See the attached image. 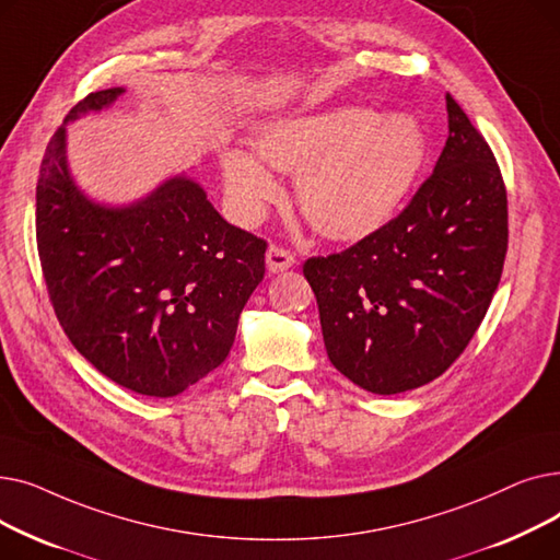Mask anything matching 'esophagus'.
Returning <instances> with one entry per match:
<instances>
[{"instance_id": "obj_1", "label": "esophagus", "mask_w": 560, "mask_h": 560, "mask_svg": "<svg viewBox=\"0 0 560 560\" xmlns=\"http://www.w3.org/2000/svg\"><path fill=\"white\" fill-rule=\"evenodd\" d=\"M265 265H268V272L270 275H279V272H285L288 268H292V265H295V256H292L290 252H285L283 247L270 245L268 254H265Z\"/></svg>"}]
</instances>
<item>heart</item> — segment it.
<instances>
[{"instance_id": "b5f03b06", "label": "heart", "mask_w": 560, "mask_h": 560, "mask_svg": "<svg viewBox=\"0 0 560 560\" xmlns=\"http://www.w3.org/2000/svg\"><path fill=\"white\" fill-rule=\"evenodd\" d=\"M254 154H222V182L233 213L256 222L279 197L265 167L295 172V199L331 241H361L384 229L413 192L429 140L418 117L336 106L279 117L254 131Z\"/></svg>"}]
</instances>
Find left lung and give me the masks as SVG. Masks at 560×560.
<instances>
[{"mask_svg": "<svg viewBox=\"0 0 560 560\" xmlns=\"http://www.w3.org/2000/svg\"><path fill=\"white\" fill-rule=\"evenodd\" d=\"M433 174L384 229L304 262L334 368L374 395L420 388L477 334L509 247L506 188L483 136L447 93Z\"/></svg>", "mask_w": 560, "mask_h": 560, "instance_id": "1", "label": "left lung"}]
</instances>
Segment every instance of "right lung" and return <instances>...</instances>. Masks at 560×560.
Segmentation results:
<instances>
[{
    "instance_id": "right-lung-1",
    "label": "right lung",
    "mask_w": 560,
    "mask_h": 560,
    "mask_svg": "<svg viewBox=\"0 0 560 560\" xmlns=\"http://www.w3.org/2000/svg\"><path fill=\"white\" fill-rule=\"evenodd\" d=\"M122 95L91 93L49 140L36 188L38 254L79 354L117 386L174 397L229 357L268 245L229 224L186 172L117 206L77 186L68 125Z\"/></svg>"
}]
</instances>
